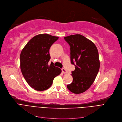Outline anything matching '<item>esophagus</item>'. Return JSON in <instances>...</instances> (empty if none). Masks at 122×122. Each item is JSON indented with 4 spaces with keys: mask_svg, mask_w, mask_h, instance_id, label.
<instances>
[{
    "mask_svg": "<svg viewBox=\"0 0 122 122\" xmlns=\"http://www.w3.org/2000/svg\"><path fill=\"white\" fill-rule=\"evenodd\" d=\"M61 70H62V72L63 73H66V69L64 68H62L61 69Z\"/></svg>",
    "mask_w": 122,
    "mask_h": 122,
    "instance_id": "1",
    "label": "esophagus"
}]
</instances>
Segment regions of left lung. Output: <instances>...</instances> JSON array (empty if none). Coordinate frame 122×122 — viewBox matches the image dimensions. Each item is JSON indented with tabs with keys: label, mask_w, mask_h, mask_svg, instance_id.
I'll return each instance as SVG.
<instances>
[{
	"label": "left lung",
	"mask_w": 122,
	"mask_h": 122,
	"mask_svg": "<svg viewBox=\"0 0 122 122\" xmlns=\"http://www.w3.org/2000/svg\"><path fill=\"white\" fill-rule=\"evenodd\" d=\"M64 39L70 46L71 63L75 66V70L71 72L73 81L67 88L74 94H81L91 87L98 72V50L94 43L80 34Z\"/></svg>",
	"instance_id": "obj_1"
}]
</instances>
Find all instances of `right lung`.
<instances>
[{"mask_svg":"<svg viewBox=\"0 0 122 122\" xmlns=\"http://www.w3.org/2000/svg\"><path fill=\"white\" fill-rule=\"evenodd\" d=\"M59 37L48 34L35 36L24 48L20 55L21 73L30 86L39 91L51 86L54 79L60 74L61 68L51 62L49 50Z\"/></svg>","mask_w":122,"mask_h":122,"instance_id":"right-lung-1","label":"right lung"}]
</instances>
